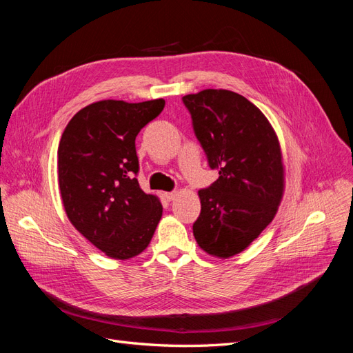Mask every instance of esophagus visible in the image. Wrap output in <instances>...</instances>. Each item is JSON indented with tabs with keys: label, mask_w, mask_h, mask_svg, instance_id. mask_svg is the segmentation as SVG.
I'll return each instance as SVG.
<instances>
[{
	"label": "esophagus",
	"mask_w": 353,
	"mask_h": 353,
	"mask_svg": "<svg viewBox=\"0 0 353 353\" xmlns=\"http://www.w3.org/2000/svg\"><path fill=\"white\" fill-rule=\"evenodd\" d=\"M176 196V191H166V193H163V197L168 200V201H172Z\"/></svg>",
	"instance_id": "34e87169"
}]
</instances>
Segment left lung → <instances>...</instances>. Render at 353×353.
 Listing matches in <instances>:
<instances>
[{"label": "left lung", "instance_id": "8db88e82", "mask_svg": "<svg viewBox=\"0 0 353 353\" xmlns=\"http://www.w3.org/2000/svg\"><path fill=\"white\" fill-rule=\"evenodd\" d=\"M183 101L209 166L219 172L199 191L194 239L208 254L228 259L248 249L279 210L285 185L279 137L266 116L237 92L203 90Z\"/></svg>", "mask_w": 353, "mask_h": 353}]
</instances>
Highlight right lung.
I'll list each match as a JSON object with an SVG mask.
<instances>
[{
    "mask_svg": "<svg viewBox=\"0 0 353 353\" xmlns=\"http://www.w3.org/2000/svg\"><path fill=\"white\" fill-rule=\"evenodd\" d=\"M165 100H101L81 109L57 150L59 188L72 225L105 256L130 259L150 244L162 218L157 196L138 179L135 137Z\"/></svg>",
    "mask_w": 353,
    "mask_h": 353,
    "instance_id": "add662e5",
    "label": "right lung"
}]
</instances>
